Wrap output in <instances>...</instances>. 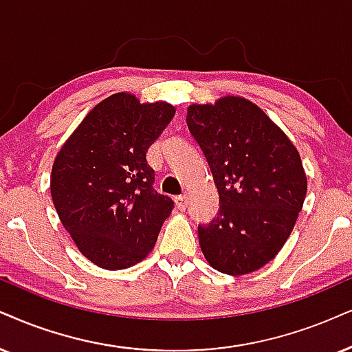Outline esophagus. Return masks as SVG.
<instances>
[{
    "instance_id": "obj_1",
    "label": "esophagus",
    "mask_w": 352,
    "mask_h": 352,
    "mask_svg": "<svg viewBox=\"0 0 352 352\" xmlns=\"http://www.w3.org/2000/svg\"><path fill=\"white\" fill-rule=\"evenodd\" d=\"M175 204L180 211H184L188 206V197L186 195H180V197H175Z\"/></svg>"
}]
</instances>
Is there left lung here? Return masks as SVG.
<instances>
[{
	"instance_id": "left-lung-1",
	"label": "left lung",
	"mask_w": 352,
	"mask_h": 352,
	"mask_svg": "<svg viewBox=\"0 0 352 352\" xmlns=\"http://www.w3.org/2000/svg\"><path fill=\"white\" fill-rule=\"evenodd\" d=\"M186 124L219 193L217 216L198 226L204 258L234 276L260 270L286 243L304 204L299 153L263 110L242 97L191 105Z\"/></svg>"
}]
</instances>
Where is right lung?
Here are the masks:
<instances>
[{
  "mask_svg": "<svg viewBox=\"0 0 352 352\" xmlns=\"http://www.w3.org/2000/svg\"><path fill=\"white\" fill-rule=\"evenodd\" d=\"M175 115L167 102L118 92L97 104L58 153L52 198L79 252L105 270L149 255L173 201L153 188L149 146Z\"/></svg>",
  "mask_w": 352,
  "mask_h": 352,
  "instance_id": "right-lung-1",
  "label": "right lung"
}]
</instances>
